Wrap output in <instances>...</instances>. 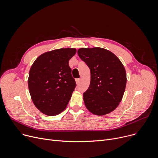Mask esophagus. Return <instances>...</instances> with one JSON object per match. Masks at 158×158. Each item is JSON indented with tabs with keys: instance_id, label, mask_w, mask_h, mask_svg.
<instances>
[{
	"instance_id": "34e87169",
	"label": "esophagus",
	"mask_w": 158,
	"mask_h": 158,
	"mask_svg": "<svg viewBox=\"0 0 158 158\" xmlns=\"http://www.w3.org/2000/svg\"><path fill=\"white\" fill-rule=\"evenodd\" d=\"M80 81H81V79L80 78H78V79H76V83L77 84H79L80 82Z\"/></svg>"
}]
</instances>
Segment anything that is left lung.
I'll list each match as a JSON object with an SVG mask.
<instances>
[{
	"mask_svg": "<svg viewBox=\"0 0 158 158\" xmlns=\"http://www.w3.org/2000/svg\"><path fill=\"white\" fill-rule=\"evenodd\" d=\"M77 54L90 70L89 86L83 94L86 108L96 115L113 111L121 102L126 86V72L118 58L106 49L79 48Z\"/></svg>",
	"mask_w": 158,
	"mask_h": 158,
	"instance_id": "obj_1",
	"label": "left lung"
}]
</instances>
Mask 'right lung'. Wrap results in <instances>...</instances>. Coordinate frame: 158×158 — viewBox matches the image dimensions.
<instances>
[{"instance_id": "right-lung-1", "label": "right lung", "mask_w": 158, "mask_h": 158, "mask_svg": "<svg viewBox=\"0 0 158 158\" xmlns=\"http://www.w3.org/2000/svg\"><path fill=\"white\" fill-rule=\"evenodd\" d=\"M75 48H60L40 56L29 71L28 86L37 108L48 116L60 114L69 102L76 86L69 60Z\"/></svg>"}]
</instances>
